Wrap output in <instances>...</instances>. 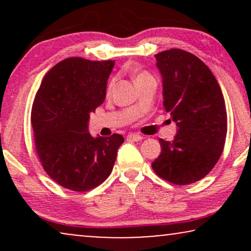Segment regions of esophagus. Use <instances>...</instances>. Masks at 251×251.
<instances>
[{
  "label": "esophagus",
  "mask_w": 251,
  "mask_h": 251,
  "mask_svg": "<svg viewBox=\"0 0 251 251\" xmlns=\"http://www.w3.org/2000/svg\"><path fill=\"white\" fill-rule=\"evenodd\" d=\"M126 138L130 140H133V142H139V140L143 139V136L137 135V133H129V135L126 136Z\"/></svg>",
  "instance_id": "obj_1"
}]
</instances>
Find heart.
Instances as JSON below:
<instances>
[{
    "mask_svg": "<svg viewBox=\"0 0 251 251\" xmlns=\"http://www.w3.org/2000/svg\"><path fill=\"white\" fill-rule=\"evenodd\" d=\"M147 76H151V75L149 73H146V72H143V73L137 75L136 80H138V78H143V77H147ZM112 85H113V82H111V84H109V88H111Z\"/></svg>",
    "mask_w": 251,
    "mask_h": 251,
    "instance_id": "heart-1",
    "label": "heart"
}]
</instances>
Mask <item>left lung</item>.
I'll use <instances>...</instances> for the list:
<instances>
[{"label":"left lung","instance_id":"1","mask_svg":"<svg viewBox=\"0 0 251 251\" xmlns=\"http://www.w3.org/2000/svg\"><path fill=\"white\" fill-rule=\"evenodd\" d=\"M155 58L162 75L164 109L178 129L173 142L159 139L162 152L152 168L169 183H195L210 173L224 150V97L214 74L193 53L170 49Z\"/></svg>","mask_w":251,"mask_h":251}]
</instances>
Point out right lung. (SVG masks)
Listing matches in <instances>:
<instances>
[{"label": "right lung", "mask_w": 251, "mask_h": 251, "mask_svg": "<svg viewBox=\"0 0 251 251\" xmlns=\"http://www.w3.org/2000/svg\"><path fill=\"white\" fill-rule=\"evenodd\" d=\"M114 60L67 58L43 77L34 98L30 122L34 144L51 179L75 192L97 187L112 173L125 138L88 131L90 113L105 100Z\"/></svg>", "instance_id": "obj_1"}]
</instances>
